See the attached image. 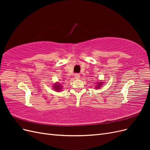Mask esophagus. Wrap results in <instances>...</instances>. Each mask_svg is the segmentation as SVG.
Here are the masks:
<instances>
[{
    "mask_svg": "<svg viewBox=\"0 0 150 150\" xmlns=\"http://www.w3.org/2000/svg\"><path fill=\"white\" fill-rule=\"evenodd\" d=\"M74 77H75L76 79H79L81 76H80V74H79L76 73V74H74Z\"/></svg>",
    "mask_w": 150,
    "mask_h": 150,
    "instance_id": "1",
    "label": "esophagus"
}]
</instances>
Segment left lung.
I'll return each mask as SVG.
<instances>
[{
	"mask_svg": "<svg viewBox=\"0 0 150 150\" xmlns=\"http://www.w3.org/2000/svg\"><path fill=\"white\" fill-rule=\"evenodd\" d=\"M103 82H98V83H97V86H96V89H99L100 88L101 86H103Z\"/></svg>",
	"mask_w": 150,
	"mask_h": 150,
	"instance_id": "8db88e82",
	"label": "left lung"
}]
</instances>
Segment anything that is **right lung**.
Segmentation results:
<instances>
[{
  "instance_id": "add662e5",
  "label": "right lung",
  "mask_w": 150,
  "mask_h": 150,
  "mask_svg": "<svg viewBox=\"0 0 150 150\" xmlns=\"http://www.w3.org/2000/svg\"><path fill=\"white\" fill-rule=\"evenodd\" d=\"M53 88L54 91H61L62 89V86L59 83H55L54 84Z\"/></svg>"
}]
</instances>
